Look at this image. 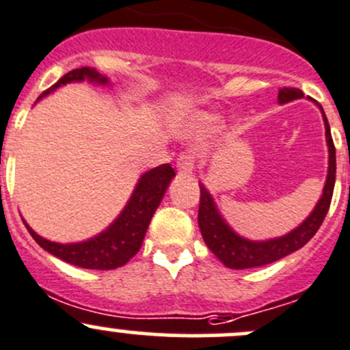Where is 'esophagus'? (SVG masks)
Here are the masks:
<instances>
[{
    "instance_id": "34e87169",
    "label": "esophagus",
    "mask_w": 350,
    "mask_h": 350,
    "mask_svg": "<svg viewBox=\"0 0 350 350\" xmlns=\"http://www.w3.org/2000/svg\"><path fill=\"white\" fill-rule=\"evenodd\" d=\"M178 171L181 174H191L195 171V157L189 154H181L178 159V164H176Z\"/></svg>"
}]
</instances>
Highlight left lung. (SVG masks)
Here are the masks:
<instances>
[{
  "label": "left lung",
  "instance_id": "obj_1",
  "mask_svg": "<svg viewBox=\"0 0 350 350\" xmlns=\"http://www.w3.org/2000/svg\"><path fill=\"white\" fill-rule=\"evenodd\" d=\"M299 98H303V93L296 90V88H281L280 93H278L280 105L289 103L293 100H299ZM317 107L322 111L323 125H325V139L328 147L327 179L319 203L315 204L312 213L295 230L288 232V234L281 235V237L269 239V241H249V239L239 235L225 221V218L218 211L213 196L204 188V185H200L201 196L200 211H198V225H200L201 235H203V241L206 243L208 249L230 269H249V267L266 266V264L274 262V260L283 259V257L289 256L295 250L301 249L317 234L322 221L325 220L335 186V147L325 111H323L320 105H317Z\"/></svg>",
  "mask_w": 350,
  "mask_h": 350
}]
</instances>
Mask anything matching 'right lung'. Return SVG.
<instances>
[{"label": "right lung", "mask_w": 350, "mask_h": 350, "mask_svg": "<svg viewBox=\"0 0 350 350\" xmlns=\"http://www.w3.org/2000/svg\"><path fill=\"white\" fill-rule=\"evenodd\" d=\"M83 81L98 84V86H109L111 84L108 77L98 72L96 69L81 67V69H74L67 72L66 76H62L51 90L42 93L38 100L47 96L57 88L66 86L69 83H83ZM174 176L176 172L171 167V164L157 165V167L144 172L122 213L111 221L108 228H105L101 234L94 235L88 241L74 243L52 242L31 230L30 225L25 220L23 224L42 249L62 259L64 262L84 267V269H116V267L125 266L140 250L150 220H152L155 210L161 204L162 198L169 188V183L172 181Z\"/></svg>", "instance_id": "obj_1"}]
</instances>
